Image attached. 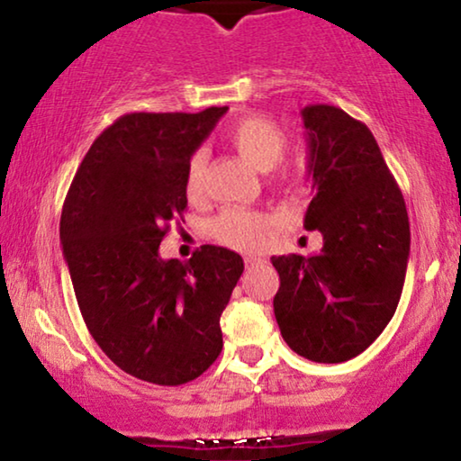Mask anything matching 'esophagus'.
Listing matches in <instances>:
<instances>
[{"instance_id": "34e87169", "label": "esophagus", "mask_w": 461, "mask_h": 461, "mask_svg": "<svg viewBox=\"0 0 461 461\" xmlns=\"http://www.w3.org/2000/svg\"><path fill=\"white\" fill-rule=\"evenodd\" d=\"M258 262H262V260H260V258H256V256L245 258V267H254V264H258Z\"/></svg>"}]
</instances>
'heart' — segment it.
<instances>
[{"label":"heart","instance_id":"obj_1","mask_svg":"<svg viewBox=\"0 0 461 461\" xmlns=\"http://www.w3.org/2000/svg\"><path fill=\"white\" fill-rule=\"evenodd\" d=\"M229 142L237 155L260 172H268L283 159L287 149V136L279 123L262 115L243 117L229 130ZM207 157L197 150L188 159L185 174V193L191 201H201L207 188ZM275 182L279 186L292 185V176L281 174ZM273 218L260 212L229 207L220 212L212 222V235L220 243L239 251H258L268 241Z\"/></svg>","mask_w":461,"mask_h":461}]
</instances>
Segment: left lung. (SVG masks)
Masks as SVG:
<instances>
[{
	"mask_svg": "<svg viewBox=\"0 0 461 461\" xmlns=\"http://www.w3.org/2000/svg\"><path fill=\"white\" fill-rule=\"evenodd\" d=\"M314 197L306 230L312 256H273V306L289 348L314 363L361 355L399 306L409 260L405 199L369 128L331 104L302 109Z\"/></svg>",
	"mask_w": 461,
	"mask_h": 461,
	"instance_id": "obj_1",
	"label": "left lung"
}]
</instances>
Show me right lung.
<instances>
[{"instance_id":"right-lung-1","label":"right lung","mask_w":461,"mask_h":461,"mask_svg":"<svg viewBox=\"0 0 461 461\" xmlns=\"http://www.w3.org/2000/svg\"><path fill=\"white\" fill-rule=\"evenodd\" d=\"M226 111L119 117L62 205V254L87 330L119 369L159 386L191 382L216 361L220 314L243 273V258L216 245L186 262L159 256L186 210L188 159Z\"/></svg>"}]
</instances>
